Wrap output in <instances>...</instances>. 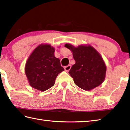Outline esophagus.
<instances>
[{
	"instance_id": "1",
	"label": "esophagus",
	"mask_w": 130,
	"mask_h": 130,
	"mask_svg": "<svg viewBox=\"0 0 130 130\" xmlns=\"http://www.w3.org/2000/svg\"><path fill=\"white\" fill-rule=\"evenodd\" d=\"M71 66L70 65H68V66H65V67H64V69H65V70L66 71H68L70 70V69H71Z\"/></svg>"
}]
</instances>
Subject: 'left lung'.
<instances>
[{
  "instance_id": "left-lung-1",
  "label": "left lung",
  "mask_w": 130,
  "mask_h": 130,
  "mask_svg": "<svg viewBox=\"0 0 130 130\" xmlns=\"http://www.w3.org/2000/svg\"><path fill=\"white\" fill-rule=\"evenodd\" d=\"M65 46L72 51L75 61L69 72L74 83L86 91L101 85L105 79L106 67L100 54L90 45L75 47L66 44Z\"/></svg>"
}]
</instances>
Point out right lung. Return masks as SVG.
Here are the masks:
<instances>
[{
	"label": "right lung",
	"mask_w": 130,
	"mask_h": 130,
	"mask_svg": "<svg viewBox=\"0 0 130 130\" xmlns=\"http://www.w3.org/2000/svg\"><path fill=\"white\" fill-rule=\"evenodd\" d=\"M55 49L49 44L39 45L27 60L25 72L30 85L44 91L55 84L58 74L64 69L54 56Z\"/></svg>",
	"instance_id": "right-lung-1"
}]
</instances>
